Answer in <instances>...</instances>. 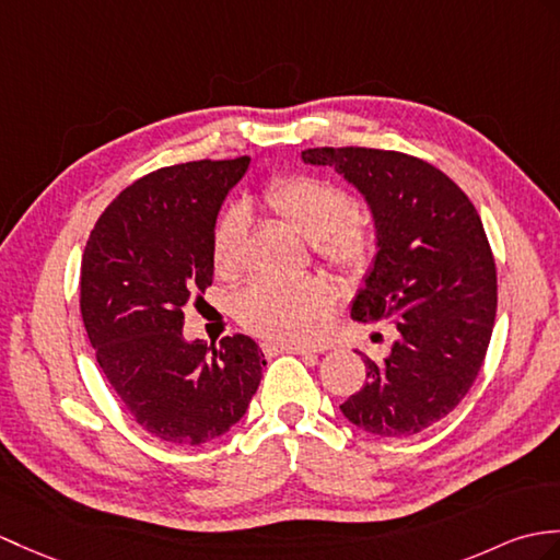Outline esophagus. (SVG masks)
<instances>
[{
    "mask_svg": "<svg viewBox=\"0 0 560 560\" xmlns=\"http://www.w3.org/2000/svg\"><path fill=\"white\" fill-rule=\"evenodd\" d=\"M262 350H265V353H295V355H315V353H317V350H312V348L291 346V343H281V346H277V343H265Z\"/></svg>",
    "mask_w": 560,
    "mask_h": 560,
    "instance_id": "esophagus-1",
    "label": "esophagus"
}]
</instances>
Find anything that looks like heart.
<instances>
[{
  "mask_svg": "<svg viewBox=\"0 0 560 560\" xmlns=\"http://www.w3.org/2000/svg\"><path fill=\"white\" fill-rule=\"evenodd\" d=\"M262 202L281 221L312 241L317 257L346 279L368 275L376 255V233L355 212L350 195L329 178L293 174L265 188ZM250 221L238 207L217 219L212 265L221 279L238 277L245 265ZM334 285L324 279L255 281L238 298L236 315L245 329L269 341H307L334 305Z\"/></svg>",
  "mask_w": 560,
  "mask_h": 560,
  "instance_id": "obj_1",
  "label": "heart"
}]
</instances>
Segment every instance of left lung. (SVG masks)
Masks as SVG:
<instances>
[{
  "instance_id": "8db88e82",
  "label": "left lung",
  "mask_w": 560,
  "mask_h": 560,
  "mask_svg": "<svg viewBox=\"0 0 560 560\" xmlns=\"http://www.w3.org/2000/svg\"><path fill=\"white\" fill-rule=\"evenodd\" d=\"M372 210L376 257L350 315L392 322L384 360L365 355L368 382L341 412L376 436L424 432L470 392L497 319V265L470 198L424 160L394 150L312 148Z\"/></svg>"
}]
</instances>
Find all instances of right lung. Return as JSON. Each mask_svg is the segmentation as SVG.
I'll use <instances>...</instances> for the list:
<instances>
[{
    "label": "right lung",
    "mask_w": 560,
    "mask_h": 560,
    "mask_svg": "<svg viewBox=\"0 0 560 560\" xmlns=\"http://www.w3.org/2000/svg\"><path fill=\"white\" fill-rule=\"evenodd\" d=\"M250 158L164 166L97 219L81 265V315L102 374L148 434L200 446L250 406L265 355L250 336L184 339V307L212 285V233Z\"/></svg>",
    "instance_id": "right-lung-1"
}]
</instances>
